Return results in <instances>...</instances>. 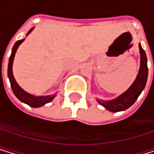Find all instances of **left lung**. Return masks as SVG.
Segmentation results:
<instances>
[{
  "label": "left lung",
  "instance_id": "obj_1",
  "mask_svg": "<svg viewBox=\"0 0 154 154\" xmlns=\"http://www.w3.org/2000/svg\"><path fill=\"white\" fill-rule=\"evenodd\" d=\"M140 48V70L137 75V78L132 83V85L128 90L116 97V99L110 100H103L97 99V102L103 105L105 109L110 112L116 113V112L125 111L129 108L137 100L138 97L140 95L142 91L144 90L147 79H148V66H147V57L144 50L142 49L140 43L139 44Z\"/></svg>",
  "mask_w": 154,
  "mask_h": 154
}]
</instances>
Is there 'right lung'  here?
Wrapping results in <instances>:
<instances>
[{"mask_svg": "<svg viewBox=\"0 0 154 154\" xmlns=\"http://www.w3.org/2000/svg\"><path fill=\"white\" fill-rule=\"evenodd\" d=\"M34 29V27H32L30 30H29L26 34V36L30 33L32 30ZM25 40L24 39H20L18 41H16L14 43V47H13V50H12V54H11V56L9 58V63H8V79L10 80V83H11V88H12V91L14 92V94L15 95V97L18 99L20 102L29 105L30 107H33V108H38V107H41L45 105L46 103L51 102L54 98L56 96L54 94L52 95H46V96H35V95H32L30 93L26 92V91H24L23 88L17 84L16 80L14 79V75H13V63H14V55H15V52L18 49L19 45L23 42Z\"/></svg>", "mask_w": 154, "mask_h": 154, "instance_id": "add662e5", "label": "right lung"}]
</instances>
